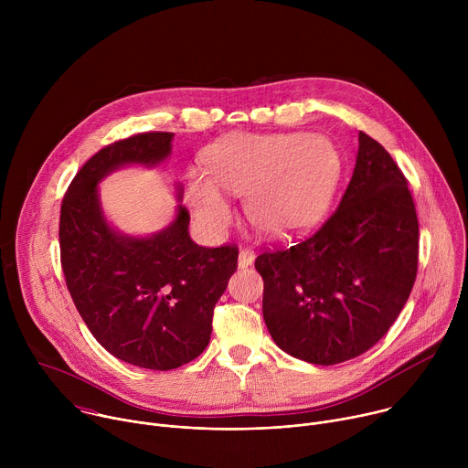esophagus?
I'll list each match as a JSON object with an SVG mask.
<instances>
[{"mask_svg":"<svg viewBox=\"0 0 468 468\" xmlns=\"http://www.w3.org/2000/svg\"><path fill=\"white\" fill-rule=\"evenodd\" d=\"M253 261H255V253L250 248H242L239 251V269H248Z\"/></svg>","mask_w":468,"mask_h":468,"instance_id":"esophagus-1","label":"esophagus"}]
</instances>
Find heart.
<instances>
[{
    "label": "heart",
    "mask_w": 468,
    "mask_h": 468,
    "mask_svg": "<svg viewBox=\"0 0 468 468\" xmlns=\"http://www.w3.org/2000/svg\"><path fill=\"white\" fill-rule=\"evenodd\" d=\"M204 159L207 174L188 176L185 197L199 226L213 235L233 217L220 190L246 197V215L264 237L305 235L329 213L343 176L337 146L305 133H237L209 146Z\"/></svg>",
    "instance_id": "heart-1"
}]
</instances>
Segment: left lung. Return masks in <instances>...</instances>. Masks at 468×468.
<instances>
[{
	"label": "left lung",
	"instance_id": "left-lung-1",
	"mask_svg": "<svg viewBox=\"0 0 468 468\" xmlns=\"http://www.w3.org/2000/svg\"><path fill=\"white\" fill-rule=\"evenodd\" d=\"M419 266V220L408 179L359 131L341 206L300 244L264 251L262 318L274 343L313 365L370 350L404 309Z\"/></svg>",
	"mask_w": 468,
	"mask_h": 468
}]
</instances>
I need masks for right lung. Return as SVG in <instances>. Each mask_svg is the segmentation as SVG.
Wrapping results in <instances>:
<instances>
[{
  "mask_svg": "<svg viewBox=\"0 0 468 468\" xmlns=\"http://www.w3.org/2000/svg\"><path fill=\"white\" fill-rule=\"evenodd\" d=\"M172 141L174 133H141L100 150L66 190L58 226L66 287L87 327L114 357L152 370L177 368L206 350L239 257L235 246H197L181 204L165 229L146 237L107 222L100 181L131 165L159 166ZM174 190L181 202V185Z\"/></svg>",
  "mask_w": 468,
  "mask_h": 468,
  "instance_id": "right-lung-1",
  "label": "right lung"
}]
</instances>
